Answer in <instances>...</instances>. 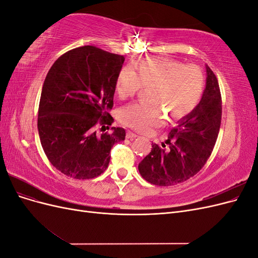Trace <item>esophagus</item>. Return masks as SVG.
Returning a JSON list of instances; mask_svg holds the SVG:
<instances>
[{
	"mask_svg": "<svg viewBox=\"0 0 258 258\" xmlns=\"http://www.w3.org/2000/svg\"><path fill=\"white\" fill-rule=\"evenodd\" d=\"M138 136L135 134V132H132V131H128L127 132V138L128 139H130V140H134L135 138H137Z\"/></svg>",
	"mask_w": 258,
	"mask_h": 258,
	"instance_id": "34e87169",
	"label": "esophagus"
}]
</instances>
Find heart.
I'll list each match as a JSON object with an SVG mask.
<instances>
[{
	"instance_id": "b5f03b06",
	"label": "heart",
	"mask_w": 258,
	"mask_h": 258,
	"mask_svg": "<svg viewBox=\"0 0 258 258\" xmlns=\"http://www.w3.org/2000/svg\"><path fill=\"white\" fill-rule=\"evenodd\" d=\"M150 87L147 102L132 103L119 112L120 121L129 128L146 132L159 126L163 113L175 120L189 115L199 104L205 76L195 64L162 58H145L134 68H123L116 81V92L122 100Z\"/></svg>"
}]
</instances>
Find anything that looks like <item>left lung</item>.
Returning a JSON list of instances; mask_svg holds the SVG:
<instances>
[{
	"label": "left lung",
	"instance_id": "obj_1",
	"mask_svg": "<svg viewBox=\"0 0 258 258\" xmlns=\"http://www.w3.org/2000/svg\"><path fill=\"white\" fill-rule=\"evenodd\" d=\"M222 120V96L217 79L207 66V86L196 108L171 129L166 144L152 145L139 163L148 183L172 186L196 175L212 154Z\"/></svg>",
	"mask_w": 258,
	"mask_h": 258
}]
</instances>
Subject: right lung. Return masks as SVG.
Here are the masks:
<instances>
[{
	"mask_svg": "<svg viewBox=\"0 0 258 258\" xmlns=\"http://www.w3.org/2000/svg\"><path fill=\"white\" fill-rule=\"evenodd\" d=\"M124 57L96 46L67 51L51 66L38 105L37 129L51 165L76 179L106 170L111 150L126 131L112 127L116 81Z\"/></svg>",
	"mask_w": 258,
	"mask_h": 258,
	"instance_id": "1",
	"label": "right lung"
}]
</instances>
